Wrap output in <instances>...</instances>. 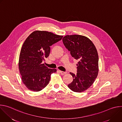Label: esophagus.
<instances>
[{
    "label": "esophagus",
    "mask_w": 122,
    "mask_h": 122,
    "mask_svg": "<svg viewBox=\"0 0 122 122\" xmlns=\"http://www.w3.org/2000/svg\"><path fill=\"white\" fill-rule=\"evenodd\" d=\"M59 71V72L62 74V75H64V74H66V72H64V71Z\"/></svg>",
    "instance_id": "34e87169"
}]
</instances>
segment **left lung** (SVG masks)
Returning a JSON list of instances; mask_svg holds the SVG:
<instances>
[{"label": "left lung", "instance_id": "left-lung-1", "mask_svg": "<svg viewBox=\"0 0 122 122\" xmlns=\"http://www.w3.org/2000/svg\"><path fill=\"white\" fill-rule=\"evenodd\" d=\"M62 41L72 57L79 61L77 73L70 72L73 81L68 87L75 92H83L93 84L98 74V56L96 48L88 38L79 35H66Z\"/></svg>", "mask_w": 122, "mask_h": 122}]
</instances>
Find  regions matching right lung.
<instances>
[{
	"mask_svg": "<svg viewBox=\"0 0 122 122\" xmlns=\"http://www.w3.org/2000/svg\"><path fill=\"white\" fill-rule=\"evenodd\" d=\"M62 36L44 31L32 32L21 48L19 68L22 81L26 87L38 92L48 85L51 73L56 69L48 68L42 62L50 53V46L61 41Z\"/></svg>",
	"mask_w": 122,
	"mask_h": 122,
	"instance_id": "right-lung-1",
	"label": "right lung"
}]
</instances>
